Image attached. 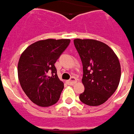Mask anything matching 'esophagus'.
<instances>
[{
	"instance_id": "esophagus-1",
	"label": "esophagus",
	"mask_w": 134,
	"mask_h": 134,
	"mask_svg": "<svg viewBox=\"0 0 134 134\" xmlns=\"http://www.w3.org/2000/svg\"><path fill=\"white\" fill-rule=\"evenodd\" d=\"M76 79L75 77H71V79H70V80L68 81V83H69L70 85H74V84H75L76 83Z\"/></svg>"
}]
</instances>
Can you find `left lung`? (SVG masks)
Wrapping results in <instances>:
<instances>
[{
  "label": "left lung",
  "instance_id": "left-lung-1",
  "mask_svg": "<svg viewBox=\"0 0 134 134\" xmlns=\"http://www.w3.org/2000/svg\"><path fill=\"white\" fill-rule=\"evenodd\" d=\"M83 65L81 102L90 106L103 104L115 92L120 79L117 55L108 45L94 40H74Z\"/></svg>",
  "mask_w": 134,
  "mask_h": 134
}]
</instances>
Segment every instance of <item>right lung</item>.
Here are the masks:
<instances>
[{
	"label": "right lung",
	"instance_id": "1",
	"mask_svg": "<svg viewBox=\"0 0 134 134\" xmlns=\"http://www.w3.org/2000/svg\"><path fill=\"white\" fill-rule=\"evenodd\" d=\"M70 40L47 39L33 43L20 57L18 76L30 100L41 107L55 104L64 88L55 63L69 46Z\"/></svg>",
	"mask_w": 134,
	"mask_h": 134
}]
</instances>
